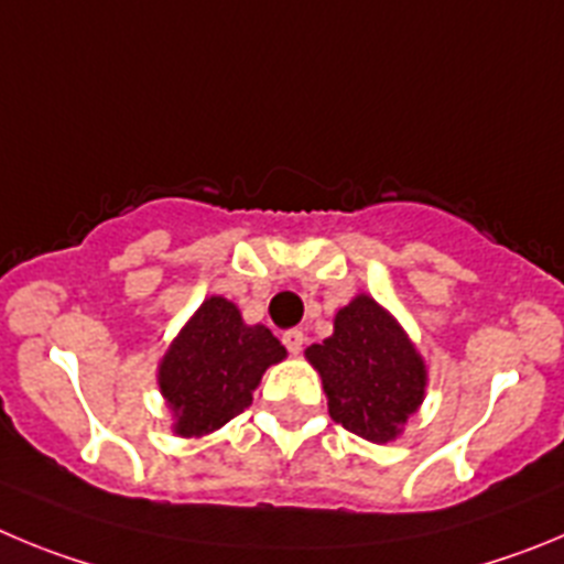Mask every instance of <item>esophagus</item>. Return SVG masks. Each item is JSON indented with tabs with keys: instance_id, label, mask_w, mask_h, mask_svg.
<instances>
[{
	"instance_id": "34e87169",
	"label": "esophagus",
	"mask_w": 564,
	"mask_h": 564,
	"mask_svg": "<svg viewBox=\"0 0 564 564\" xmlns=\"http://www.w3.org/2000/svg\"><path fill=\"white\" fill-rule=\"evenodd\" d=\"M303 343H306V337H303V332H297V328H292V332L283 334V345H286L289 354H301Z\"/></svg>"
}]
</instances>
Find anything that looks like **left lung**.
Returning a JSON list of instances; mask_svg holds the SVG:
<instances>
[{
	"label": "left lung",
	"instance_id": "left-lung-1",
	"mask_svg": "<svg viewBox=\"0 0 564 564\" xmlns=\"http://www.w3.org/2000/svg\"><path fill=\"white\" fill-rule=\"evenodd\" d=\"M328 415L370 444L395 441L427 395V362L402 323L370 294L334 314V334L306 348Z\"/></svg>",
	"mask_w": 564,
	"mask_h": 564
}]
</instances>
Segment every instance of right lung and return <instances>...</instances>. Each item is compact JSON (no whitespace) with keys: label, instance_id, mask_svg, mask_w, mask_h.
Segmentation results:
<instances>
[{"label":"right lung","instance_id":"add662e5","mask_svg":"<svg viewBox=\"0 0 564 564\" xmlns=\"http://www.w3.org/2000/svg\"><path fill=\"white\" fill-rule=\"evenodd\" d=\"M286 348L267 326H247L221 294H210L171 339L156 365V384L171 413V433L202 438L252 404V390Z\"/></svg>","mask_w":564,"mask_h":564}]
</instances>
